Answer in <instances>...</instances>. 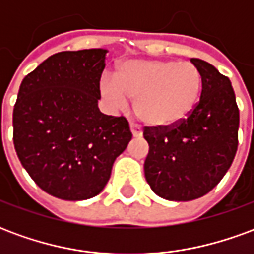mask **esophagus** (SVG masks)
Segmentation results:
<instances>
[{
    "mask_svg": "<svg viewBox=\"0 0 254 254\" xmlns=\"http://www.w3.org/2000/svg\"><path fill=\"white\" fill-rule=\"evenodd\" d=\"M130 132L134 137H138V136H141V127L137 124H134V122H130Z\"/></svg>",
    "mask_w": 254,
    "mask_h": 254,
    "instance_id": "obj_1",
    "label": "esophagus"
}]
</instances>
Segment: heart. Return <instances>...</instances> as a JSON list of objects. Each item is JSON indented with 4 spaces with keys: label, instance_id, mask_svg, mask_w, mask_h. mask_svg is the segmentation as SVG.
Here are the masks:
<instances>
[{
    "label": "heart",
    "instance_id": "heart-1",
    "mask_svg": "<svg viewBox=\"0 0 254 254\" xmlns=\"http://www.w3.org/2000/svg\"><path fill=\"white\" fill-rule=\"evenodd\" d=\"M202 77L191 63L127 60L114 77L100 78V92L116 109L134 99V110L151 127H173L184 121L198 102Z\"/></svg>",
    "mask_w": 254,
    "mask_h": 254
}]
</instances>
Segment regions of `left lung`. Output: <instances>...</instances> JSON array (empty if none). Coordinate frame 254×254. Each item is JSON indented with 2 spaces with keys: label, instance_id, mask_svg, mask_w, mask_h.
<instances>
[{
  "label": "left lung",
  "instance_id": "obj_1",
  "mask_svg": "<svg viewBox=\"0 0 254 254\" xmlns=\"http://www.w3.org/2000/svg\"><path fill=\"white\" fill-rule=\"evenodd\" d=\"M202 77L200 100L173 127H144L149 151L144 174L151 189L171 201H190L218 185L238 148L240 110L229 77L191 58Z\"/></svg>",
  "mask_w": 254,
  "mask_h": 254
}]
</instances>
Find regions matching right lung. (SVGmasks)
Segmentation results:
<instances>
[{"instance_id":"right-lung-1","label":"right lung","mask_w":254,"mask_h":254,"mask_svg":"<svg viewBox=\"0 0 254 254\" xmlns=\"http://www.w3.org/2000/svg\"><path fill=\"white\" fill-rule=\"evenodd\" d=\"M107 50L61 52L20 84L13 144L42 190L78 201L95 197L132 138L125 117L100 113L99 81Z\"/></svg>"}]
</instances>
